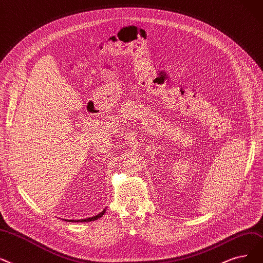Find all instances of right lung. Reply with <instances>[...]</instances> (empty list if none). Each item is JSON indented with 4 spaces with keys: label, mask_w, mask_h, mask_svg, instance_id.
I'll return each mask as SVG.
<instances>
[{
    "label": "right lung",
    "mask_w": 263,
    "mask_h": 263,
    "mask_svg": "<svg viewBox=\"0 0 263 263\" xmlns=\"http://www.w3.org/2000/svg\"><path fill=\"white\" fill-rule=\"evenodd\" d=\"M105 210L103 211V212H101V213H99L98 215H96V216H94V217H90V218H85V219H79V220H67V221H83V222H85V221H92V220H96V219H98V218H101L103 215H104V213H105Z\"/></svg>",
    "instance_id": "obj_1"
}]
</instances>
